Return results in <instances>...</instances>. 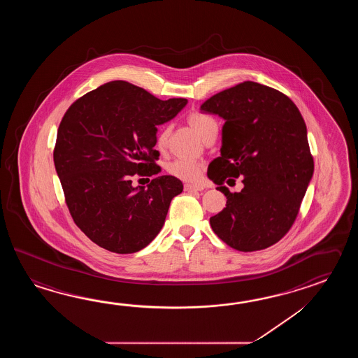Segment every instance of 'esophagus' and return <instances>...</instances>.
I'll return each instance as SVG.
<instances>
[{
    "mask_svg": "<svg viewBox=\"0 0 358 358\" xmlns=\"http://www.w3.org/2000/svg\"><path fill=\"white\" fill-rule=\"evenodd\" d=\"M202 189H203V187H201V185H194V184H184V190H187V192Z\"/></svg>",
    "mask_w": 358,
    "mask_h": 358,
    "instance_id": "esophagus-1",
    "label": "esophagus"
}]
</instances>
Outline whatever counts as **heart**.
<instances>
[{"mask_svg":"<svg viewBox=\"0 0 358 358\" xmlns=\"http://www.w3.org/2000/svg\"><path fill=\"white\" fill-rule=\"evenodd\" d=\"M187 122L202 139L213 130H217V124L213 117L208 115L202 114L199 111H193L188 114ZM169 138H170V127H164L157 133V137H156V145L160 151H165L168 148ZM202 169H203L202 164L198 161L176 159L169 164L168 171L170 176L178 178L182 182H194L201 176Z\"/></svg>","mask_w":358,"mask_h":358,"instance_id":"b5f03b06","label":"heart"}]
</instances>
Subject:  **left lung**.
<instances>
[{"label":"left lung","mask_w":358,"mask_h":358,"mask_svg":"<svg viewBox=\"0 0 358 358\" xmlns=\"http://www.w3.org/2000/svg\"><path fill=\"white\" fill-rule=\"evenodd\" d=\"M221 116V156L207 176L227 197V207L210 219L215 234L236 251L278 243L296 221L313 174V157L303 117L282 92L243 82L213 94L201 106ZM244 176L231 194L223 182Z\"/></svg>","instance_id":"8db88e82"}]
</instances>
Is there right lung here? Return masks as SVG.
I'll return each mask as SVG.
<instances>
[{"instance_id":"obj_1","label":"right lung","mask_w":358,"mask_h":358,"mask_svg":"<svg viewBox=\"0 0 358 358\" xmlns=\"http://www.w3.org/2000/svg\"><path fill=\"white\" fill-rule=\"evenodd\" d=\"M185 105V99L162 101L115 80L69 107L57 130L55 168L73 220L93 243L125 255L141 251L159 234L182 182L161 176L147 188H134L131 178L160 173L156 127Z\"/></svg>"}]
</instances>
